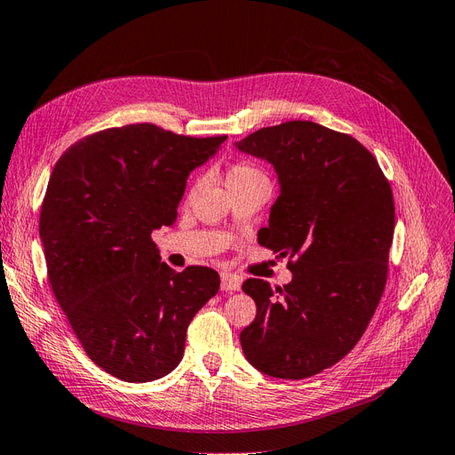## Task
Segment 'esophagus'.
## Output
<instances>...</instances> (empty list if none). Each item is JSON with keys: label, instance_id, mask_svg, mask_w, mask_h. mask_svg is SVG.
Segmentation results:
<instances>
[{"label": "esophagus", "instance_id": "obj_1", "mask_svg": "<svg viewBox=\"0 0 455 455\" xmlns=\"http://www.w3.org/2000/svg\"><path fill=\"white\" fill-rule=\"evenodd\" d=\"M242 287V280L234 274H221V289L223 291H238Z\"/></svg>", "mask_w": 455, "mask_h": 455}]
</instances>
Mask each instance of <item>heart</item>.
<instances>
[{"label":"heart","mask_w":455,"mask_h":455,"mask_svg":"<svg viewBox=\"0 0 455 455\" xmlns=\"http://www.w3.org/2000/svg\"><path fill=\"white\" fill-rule=\"evenodd\" d=\"M259 180H267V175L259 166H255L253 163H249V160H240V163L232 164L227 172V185H236V183H245V181H259Z\"/></svg>","instance_id":"1"}]
</instances>
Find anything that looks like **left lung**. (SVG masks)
<instances>
[{"instance_id": "left-lung-1", "label": "left lung", "mask_w": 455, "mask_h": 455, "mask_svg": "<svg viewBox=\"0 0 455 455\" xmlns=\"http://www.w3.org/2000/svg\"><path fill=\"white\" fill-rule=\"evenodd\" d=\"M238 149L274 164L282 193L259 243L289 257L291 283L249 277L257 304L240 334L257 371L302 379L339 363L359 342L389 274L395 204L374 155L344 132L312 121L260 128Z\"/></svg>"}]
</instances>
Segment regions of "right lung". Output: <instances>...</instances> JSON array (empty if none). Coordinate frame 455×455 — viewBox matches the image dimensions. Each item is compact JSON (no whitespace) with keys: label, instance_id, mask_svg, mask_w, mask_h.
Returning a JSON list of instances; mask_svg holds the SVG:
<instances>
[{"label":"right lung","instance_id":"right-lung-1","mask_svg":"<svg viewBox=\"0 0 455 455\" xmlns=\"http://www.w3.org/2000/svg\"><path fill=\"white\" fill-rule=\"evenodd\" d=\"M225 140L151 123L106 128L51 173L39 217L51 289L86 355L124 382L172 372L188 323L217 295L213 268L172 270L151 234L173 225L188 173Z\"/></svg>","mask_w":455,"mask_h":455}]
</instances>
